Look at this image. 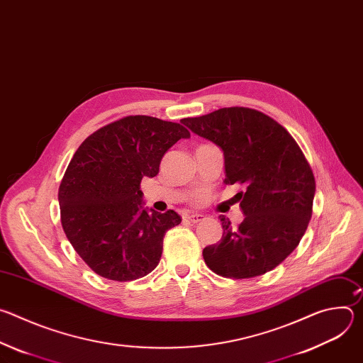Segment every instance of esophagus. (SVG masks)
Masks as SVG:
<instances>
[{
    "label": "esophagus",
    "instance_id": "obj_1",
    "mask_svg": "<svg viewBox=\"0 0 363 363\" xmlns=\"http://www.w3.org/2000/svg\"><path fill=\"white\" fill-rule=\"evenodd\" d=\"M186 220H189L191 223H194V224H196V223H201L205 217L202 216V214H189V216H186L185 217Z\"/></svg>",
    "mask_w": 363,
    "mask_h": 363
}]
</instances>
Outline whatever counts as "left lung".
<instances>
[{"label": "left lung", "instance_id": "left-lung-1", "mask_svg": "<svg viewBox=\"0 0 363 363\" xmlns=\"http://www.w3.org/2000/svg\"><path fill=\"white\" fill-rule=\"evenodd\" d=\"M218 145L225 184H240L244 221L233 227L220 217L223 238L205 247V264L228 279L262 276L298 245L313 213L316 181L293 136L274 119L250 108H223L181 121Z\"/></svg>", "mask_w": 363, "mask_h": 363}]
</instances>
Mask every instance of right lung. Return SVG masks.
Masks as SVG:
<instances>
[{
	"mask_svg": "<svg viewBox=\"0 0 363 363\" xmlns=\"http://www.w3.org/2000/svg\"><path fill=\"white\" fill-rule=\"evenodd\" d=\"M189 130L152 116H126L87 136L59 188L62 227L100 277L130 281L158 266L165 233L181 223L142 208L140 182L160 172L165 152Z\"/></svg>",
	"mask_w": 363,
	"mask_h": 363,
	"instance_id": "obj_1",
	"label": "right lung"
}]
</instances>
